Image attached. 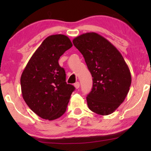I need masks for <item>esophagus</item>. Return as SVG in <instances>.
<instances>
[{
  "mask_svg": "<svg viewBox=\"0 0 151 151\" xmlns=\"http://www.w3.org/2000/svg\"><path fill=\"white\" fill-rule=\"evenodd\" d=\"M74 86H75V88H79V87H80V83H79V82H76L75 84H74Z\"/></svg>",
  "mask_w": 151,
  "mask_h": 151,
  "instance_id": "1",
  "label": "esophagus"
}]
</instances>
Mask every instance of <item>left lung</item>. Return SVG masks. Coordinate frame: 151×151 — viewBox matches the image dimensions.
<instances>
[{
    "label": "left lung",
    "instance_id": "8db88e82",
    "mask_svg": "<svg viewBox=\"0 0 151 151\" xmlns=\"http://www.w3.org/2000/svg\"><path fill=\"white\" fill-rule=\"evenodd\" d=\"M73 43L83 55L93 78L91 91L86 97L88 109L98 115L111 114L129 91L131 75L129 67L119 51L96 33L80 35Z\"/></svg>",
    "mask_w": 151,
    "mask_h": 151
}]
</instances>
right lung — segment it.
<instances>
[{"instance_id":"1","label":"right lung","mask_w":151,"mask_h":151,"mask_svg":"<svg viewBox=\"0 0 151 151\" xmlns=\"http://www.w3.org/2000/svg\"><path fill=\"white\" fill-rule=\"evenodd\" d=\"M67 36L45 38L36 49L20 78L22 98L41 118L53 120L65 113L75 87L66 82V73L58 60L72 47Z\"/></svg>"}]
</instances>
